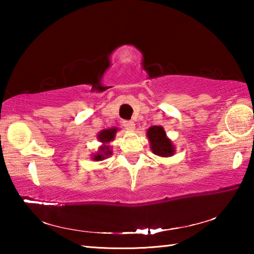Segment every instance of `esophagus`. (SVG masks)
<instances>
[{"instance_id": "1", "label": "esophagus", "mask_w": 254, "mask_h": 254, "mask_svg": "<svg viewBox=\"0 0 254 254\" xmlns=\"http://www.w3.org/2000/svg\"><path fill=\"white\" fill-rule=\"evenodd\" d=\"M123 126H124V127H126L127 130H128V131H133V130H134V123H133L132 121H124V122H123Z\"/></svg>"}]
</instances>
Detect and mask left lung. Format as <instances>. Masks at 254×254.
Returning <instances> with one entry per match:
<instances>
[{"mask_svg":"<svg viewBox=\"0 0 254 254\" xmlns=\"http://www.w3.org/2000/svg\"><path fill=\"white\" fill-rule=\"evenodd\" d=\"M147 136L150 141L152 152L159 157H171L175 154V147L171 140L167 137L166 131L162 127H150L147 131Z\"/></svg>","mask_w":254,"mask_h":254,"instance_id":"1","label":"left lung"}]
</instances>
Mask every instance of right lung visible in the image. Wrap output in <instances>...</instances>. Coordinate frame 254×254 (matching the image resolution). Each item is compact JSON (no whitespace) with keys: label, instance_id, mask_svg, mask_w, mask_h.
I'll return each mask as SVG.
<instances>
[{"label":"right lung","instance_id":"add662e5","mask_svg":"<svg viewBox=\"0 0 254 254\" xmlns=\"http://www.w3.org/2000/svg\"><path fill=\"white\" fill-rule=\"evenodd\" d=\"M117 132H118V127H112V128H104V130H102L100 133H98L97 139L100 140V142L103 143V145H101L100 149H98V151L95 154H93V160L101 161L111 156L112 150L109 145H107V143H110L111 141L114 140Z\"/></svg>","mask_w":254,"mask_h":254}]
</instances>
